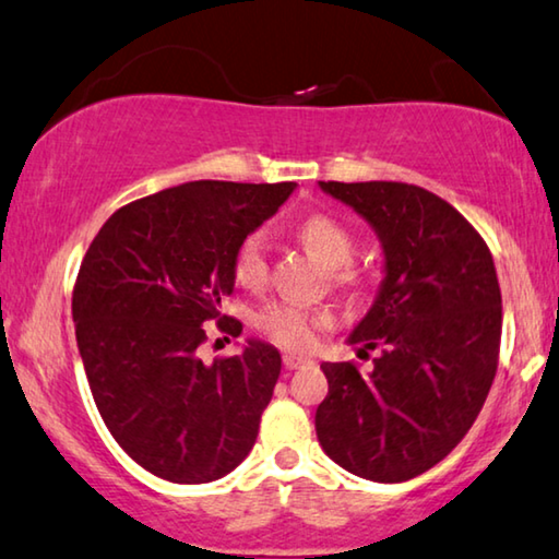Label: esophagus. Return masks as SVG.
I'll return each instance as SVG.
<instances>
[{"label":"esophagus","mask_w":559,"mask_h":559,"mask_svg":"<svg viewBox=\"0 0 559 559\" xmlns=\"http://www.w3.org/2000/svg\"><path fill=\"white\" fill-rule=\"evenodd\" d=\"M282 362H285L287 369H299V367L312 365V359L305 357V355H295V352H287V355L282 357Z\"/></svg>","instance_id":"esophagus-1"}]
</instances>
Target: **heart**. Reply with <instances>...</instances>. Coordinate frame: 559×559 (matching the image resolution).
I'll list each match as a JSON object with an SVG mask.
<instances>
[{
    "label": "heart",
    "instance_id": "obj_1",
    "mask_svg": "<svg viewBox=\"0 0 559 559\" xmlns=\"http://www.w3.org/2000/svg\"><path fill=\"white\" fill-rule=\"evenodd\" d=\"M297 235L324 264H330L334 282L347 289H367L372 287L374 274L362 264L352 262L357 252V235L345 222L332 217V214L317 212L297 225ZM231 272L239 285L260 287L270 274V247L267 235L254 229L242 237L231 257ZM330 314L320 309H309L297 302H270L254 314V328L262 337L287 349H305L314 342L317 332L330 328Z\"/></svg>",
    "mask_w": 559,
    "mask_h": 559
}]
</instances>
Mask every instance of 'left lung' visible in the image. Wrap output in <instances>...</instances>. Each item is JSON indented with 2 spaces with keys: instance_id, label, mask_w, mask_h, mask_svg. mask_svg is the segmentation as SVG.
I'll return each mask as SVG.
<instances>
[{
  "instance_id": "obj_1",
  "label": "left lung",
  "mask_w": 559,
  "mask_h": 559,
  "mask_svg": "<svg viewBox=\"0 0 559 559\" xmlns=\"http://www.w3.org/2000/svg\"><path fill=\"white\" fill-rule=\"evenodd\" d=\"M374 227L384 282L349 334L380 349L372 372L324 362L317 407L322 450L374 483H405L469 432L500 362L502 295L483 235L442 197L405 182H320Z\"/></svg>"
}]
</instances>
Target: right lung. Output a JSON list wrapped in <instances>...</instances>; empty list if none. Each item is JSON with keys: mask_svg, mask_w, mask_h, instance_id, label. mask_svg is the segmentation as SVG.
<instances>
[{"mask_svg": "<svg viewBox=\"0 0 559 559\" xmlns=\"http://www.w3.org/2000/svg\"><path fill=\"white\" fill-rule=\"evenodd\" d=\"M292 190L295 182L219 179L169 187L119 207L84 254L72 317L94 405L152 475L212 483L252 450L280 352L252 340L204 365L200 347L207 322L231 337L242 332L219 312L235 287L231 257Z\"/></svg>", "mask_w": 559, "mask_h": 559, "instance_id": "right-lung-1", "label": "right lung"}]
</instances>
